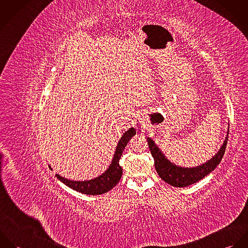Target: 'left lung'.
Listing matches in <instances>:
<instances>
[{
  "mask_svg": "<svg viewBox=\"0 0 248 248\" xmlns=\"http://www.w3.org/2000/svg\"><path fill=\"white\" fill-rule=\"evenodd\" d=\"M227 140H228V132H227V137L223 142L222 146L220 147L219 151L216 154L215 156H213L210 160H208L206 163L198 167L183 168L170 162L164 156V155L161 153L158 147L155 144V142L149 138L147 139L151 154L155 160L156 173L165 182L175 187H186L188 185L196 183L214 171V169L217 166V164L220 162V160L223 157Z\"/></svg>",
  "mask_w": 248,
  "mask_h": 248,
  "instance_id": "obj_1",
  "label": "left lung"
}]
</instances>
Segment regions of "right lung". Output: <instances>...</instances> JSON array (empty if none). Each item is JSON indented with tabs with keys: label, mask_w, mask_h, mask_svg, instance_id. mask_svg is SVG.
Returning a JSON list of instances; mask_svg holds the SVG:
<instances>
[{
	"label": "right lung",
	"mask_w": 248,
	"mask_h": 248,
	"mask_svg": "<svg viewBox=\"0 0 248 248\" xmlns=\"http://www.w3.org/2000/svg\"><path fill=\"white\" fill-rule=\"evenodd\" d=\"M136 132L137 131L134 128H130L127 132H125V134L122 136L121 140L117 144L116 151L112 158L111 164L108 166L106 172L101 176L95 177L94 179L86 180V181H73V180L67 179L65 177H60L58 174H56L55 176L59 180L65 183L67 186L82 194L95 196V195H101V194L107 193L118 183V181L122 177V168L119 165V160L126 145L137 134Z\"/></svg>",
	"instance_id": "add662e5"
}]
</instances>
